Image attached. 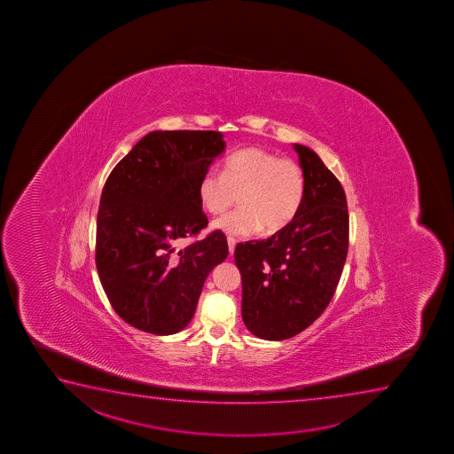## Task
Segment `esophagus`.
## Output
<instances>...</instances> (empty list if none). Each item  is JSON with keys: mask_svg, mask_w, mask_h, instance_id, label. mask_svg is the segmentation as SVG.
Returning <instances> with one entry per match:
<instances>
[{"mask_svg": "<svg viewBox=\"0 0 454 454\" xmlns=\"http://www.w3.org/2000/svg\"><path fill=\"white\" fill-rule=\"evenodd\" d=\"M235 239H232V237H228V247H230V254H234L235 249Z\"/></svg>", "mask_w": 454, "mask_h": 454, "instance_id": "1", "label": "esophagus"}]
</instances>
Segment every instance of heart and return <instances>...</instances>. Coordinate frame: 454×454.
I'll return each instance as SVG.
<instances>
[{"instance_id":"b5f03b06","label":"heart","mask_w":454,"mask_h":454,"mask_svg":"<svg viewBox=\"0 0 454 454\" xmlns=\"http://www.w3.org/2000/svg\"><path fill=\"white\" fill-rule=\"evenodd\" d=\"M198 192L203 208L211 214L223 213L240 198V208L214 220L215 230L252 235L264 228L272 234L298 214L304 200V171L290 158H278L262 147H247L224 160L223 173L215 167L203 171Z\"/></svg>"}]
</instances>
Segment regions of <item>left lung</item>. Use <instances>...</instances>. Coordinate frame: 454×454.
<instances>
[{"instance_id":"obj_1","label":"left lung","mask_w":454,"mask_h":454,"mask_svg":"<svg viewBox=\"0 0 454 454\" xmlns=\"http://www.w3.org/2000/svg\"><path fill=\"white\" fill-rule=\"evenodd\" d=\"M305 194L290 223L267 240L239 243L241 316L264 340H284L311 325L330 304L347 260L349 215L340 182L319 156L294 145Z\"/></svg>"}]
</instances>
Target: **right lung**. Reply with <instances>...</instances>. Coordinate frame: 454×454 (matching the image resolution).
I'll list each match as a JSON object with an SVG mask.
<instances>
[{
    "label": "right lung",
    "mask_w": 454,
    "mask_h": 454,
    "mask_svg": "<svg viewBox=\"0 0 454 454\" xmlns=\"http://www.w3.org/2000/svg\"><path fill=\"white\" fill-rule=\"evenodd\" d=\"M224 147L214 130H155L107 177L97 214V272L129 325L156 336L184 330L205 279L226 260L219 230L176 251L208 224L199 181Z\"/></svg>",
    "instance_id": "right-lung-1"
}]
</instances>
